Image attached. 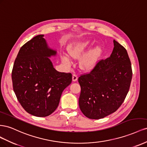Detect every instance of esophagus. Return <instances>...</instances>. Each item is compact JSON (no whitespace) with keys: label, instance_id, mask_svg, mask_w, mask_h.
I'll return each instance as SVG.
<instances>
[{"label":"esophagus","instance_id":"34e87169","mask_svg":"<svg viewBox=\"0 0 147 147\" xmlns=\"http://www.w3.org/2000/svg\"><path fill=\"white\" fill-rule=\"evenodd\" d=\"M77 80H78V76H77L76 74H74L73 75V81L75 82V81H76Z\"/></svg>","mask_w":147,"mask_h":147}]
</instances>
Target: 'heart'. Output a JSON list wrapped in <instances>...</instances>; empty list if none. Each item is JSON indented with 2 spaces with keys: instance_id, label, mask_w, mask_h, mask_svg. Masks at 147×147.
<instances>
[{
  "instance_id": "obj_1",
  "label": "heart",
  "mask_w": 147,
  "mask_h": 147,
  "mask_svg": "<svg viewBox=\"0 0 147 147\" xmlns=\"http://www.w3.org/2000/svg\"><path fill=\"white\" fill-rule=\"evenodd\" d=\"M89 42L88 41L80 42H78L71 45L68 49L69 55L71 58L79 60L83 57L79 62V66L82 69L85 71H89L94 68L101 53V49L99 47H95L85 55L89 47ZM62 60L66 65H69L71 64V61L68 57H63Z\"/></svg>"
}]
</instances>
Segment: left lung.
Wrapping results in <instances>:
<instances>
[{"instance_id":"8db88e82","label":"left lung","mask_w":147,"mask_h":147,"mask_svg":"<svg viewBox=\"0 0 147 147\" xmlns=\"http://www.w3.org/2000/svg\"><path fill=\"white\" fill-rule=\"evenodd\" d=\"M110 57L100 60L89 73L78 78L79 105L88 118L102 119L115 112L128 93L132 77L127 50L115 40Z\"/></svg>"}]
</instances>
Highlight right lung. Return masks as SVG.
<instances>
[{
  "label": "right lung",
  "mask_w": 147,
  "mask_h": 147,
  "mask_svg": "<svg viewBox=\"0 0 147 147\" xmlns=\"http://www.w3.org/2000/svg\"><path fill=\"white\" fill-rule=\"evenodd\" d=\"M57 51L50 49L44 35L36 36L19 50L12 69L15 94L29 114L47 116L58 106L63 91L72 81L71 73L58 72L49 57Z\"/></svg>",
  "instance_id": "1"
}]
</instances>
